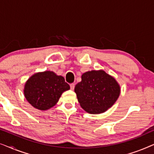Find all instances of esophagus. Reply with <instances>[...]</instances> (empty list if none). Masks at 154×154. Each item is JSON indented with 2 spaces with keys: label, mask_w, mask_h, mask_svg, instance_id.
Here are the masks:
<instances>
[{
  "label": "esophagus",
  "mask_w": 154,
  "mask_h": 154,
  "mask_svg": "<svg viewBox=\"0 0 154 154\" xmlns=\"http://www.w3.org/2000/svg\"><path fill=\"white\" fill-rule=\"evenodd\" d=\"M74 87H75V84L74 83H71V84H70V88H71V90H73L74 89Z\"/></svg>",
  "instance_id": "34e87169"
}]
</instances>
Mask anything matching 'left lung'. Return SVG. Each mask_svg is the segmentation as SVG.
<instances>
[{"label": "left lung", "mask_w": 154, "mask_h": 154, "mask_svg": "<svg viewBox=\"0 0 154 154\" xmlns=\"http://www.w3.org/2000/svg\"><path fill=\"white\" fill-rule=\"evenodd\" d=\"M74 91L81 106L88 113L106 111L119 98L120 86L112 76L102 70L84 73Z\"/></svg>", "instance_id": "left-lung-1"}]
</instances>
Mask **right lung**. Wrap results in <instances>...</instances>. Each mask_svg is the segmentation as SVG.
Returning <instances> with one entry per match:
<instances>
[{
  "mask_svg": "<svg viewBox=\"0 0 154 154\" xmlns=\"http://www.w3.org/2000/svg\"><path fill=\"white\" fill-rule=\"evenodd\" d=\"M69 88L70 86L65 82L64 77L47 71L35 73L27 81L24 95L33 107L47 110L54 106L62 92Z\"/></svg>",
  "mask_w": 154,
  "mask_h": 154,
  "instance_id": "1",
  "label": "right lung"
}]
</instances>
